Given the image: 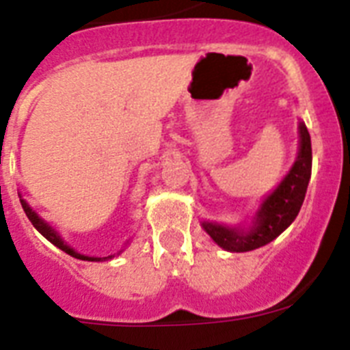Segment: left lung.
I'll return each mask as SVG.
<instances>
[{"mask_svg": "<svg viewBox=\"0 0 350 350\" xmlns=\"http://www.w3.org/2000/svg\"><path fill=\"white\" fill-rule=\"evenodd\" d=\"M312 175V144L307 126L299 122V152L295 165L287 173L279 187L262 202L256 213L250 230L230 228V226L203 222L206 233L213 242L230 252H247L267 245L279 237L296 219L307 194L308 180Z\"/></svg>", "mask_w": 350, "mask_h": 350, "instance_id": "obj_1", "label": "left lung"}]
</instances>
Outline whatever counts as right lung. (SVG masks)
Wrapping results in <instances>:
<instances>
[{"mask_svg": "<svg viewBox=\"0 0 350 350\" xmlns=\"http://www.w3.org/2000/svg\"><path fill=\"white\" fill-rule=\"evenodd\" d=\"M21 205H23V208H24V212H26L27 219H29V221L33 222V226H35L36 230H38L40 233L43 234V237L47 238L49 242L54 243L55 247H59L61 250H64V252H66V254H70L71 258L83 259V261H100L101 258H89V256L79 254V252H77V250H73V249H71L70 245H66V243H64L63 238H61L59 234H57V231L52 230V228H51V226L47 224V222L43 221V219H40V217H38V213H36L35 210L31 208V206L27 205V203L24 202V200H21Z\"/></svg>", "mask_w": 350, "mask_h": 350, "instance_id": "obj_1", "label": "right lung"}]
</instances>
